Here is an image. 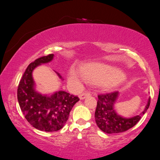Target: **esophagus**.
I'll return each instance as SVG.
<instances>
[{"label":"esophagus","instance_id":"obj_1","mask_svg":"<svg viewBox=\"0 0 160 160\" xmlns=\"http://www.w3.org/2000/svg\"><path fill=\"white\" fill-rule=\"evenodd\" d=\"M90 95H91V94L88 92H83L81 94V95H79V98L81 100H83V99H84L85 98L88 97V96H90Z\"/></svg>","mask_w":160,"mask_h":160}]
</instances>
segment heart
Listing matches in <instances>:
<instances>
[{
  "label": "heart",
  "mask_w": 160,
  "mask_h": 160,
  "mask_svg": "<svg viewBox=\"0 0 160 160\" xmlns=\"http://www.w3.org/2000/svg\"><path fill=\"white\" fill-rule=\"evenodd\" d=\"M81 74L87 82L101 84L106 87H112L122 81L123 76L119 70L110 65L101 63H91L81 68ZM68 81L73 84H79L81 78L76 72H70Z\"/></svg>",
  "instance_id": "obj_1"
}]
</instances>
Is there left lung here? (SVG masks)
<instances>
[{
  "instance_id": "obj_1",
  "label": "left lung",
  "mask_w": 160,
  "mask_h": 160,
  "mask_svg": "<svg viewBox=\"0 0 160 160\" xmlns=\"http://www.w3.org/2000/svg\"><path fill=\"white\" fill-rule=\"evenodd\" d=\"M119 96V92L101 94L98 96V103L95 113L96 124L102 132L106 133H119L125 132L134 127L141 116L146 112L150 106L151 98H148L147 105L141 114L131 118L119 116L114 110V104Z\"/></svg>"
}]
</instances>
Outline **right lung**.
I'll return each mask as SVG.
<instances>
[{
  "mask_svg": "<svg viewBox=\"0 0 160 160\" xmlns=\"http://www.w3.org/2000/svg\"><path fill=\"white\" fill-rule=\"evenodd\" d=\"M54 54L41 57L30 63L25 70L17 89V99L25 119L37 130L55 132L64 127L74 105L79 100L77 96L65 91L51 95H41L35 90L32 71L43 63L51 62ZM58 75L62 79L58 73Z\"/></svg>",
  "mask_w": 160,
  "mask_h": 160,
  "instance_id": "obj_1",
  "label": "right lung"
}]
</instances>
